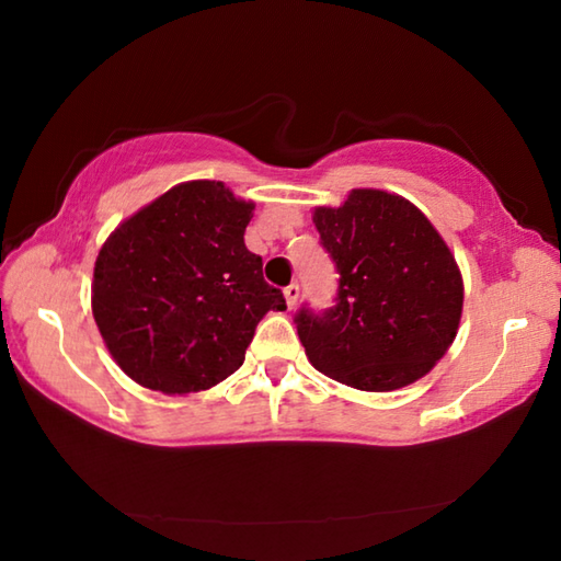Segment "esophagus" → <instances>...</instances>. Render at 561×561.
Returning a JSON list of instances; mask_svg holds the SVG:
<instances>
[{
  "mask_svg": "<svg viewBox=\"0 0 561 561\" xmlns=\"http://www.w3.org/2000/svg\"><path fill=\"white\" fill-rule=\"evenodd\" d=\"M284 299H287V307L294 309V304H297V299H299V284L297 282H291L289 287H284Z\"/></svg>",
  "mask_w": 561,
  "mask_h": 561,
  "instance_id": "obj_1",
  "label": "esophagus"
}]
</instances>
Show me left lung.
Masks as SVG:
<instances>
[{
    "mask_svg": "<svg viewBox=\"0 0 561 561\" xmlns=\"http://www.w3.org/2000/svg\"><path fill=\"white\" fill-rule=\"evenodd\" d=\"M319 242L339 272L334 307L294 314L311 366L358 391H396L440 360L458 334L462 277L415 205L383 190H354L314 213Z\"/></svg>",
    "mask_w": 561,
    "mask_h": 561,
    "instance_id": "1",
    "label": "left lung"
}]
</instances>
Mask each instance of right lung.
<instances>
[{
    "mask_svg": "<svg viewBox=\"0 0 561 561\" xmlns=\"http://www.w3.org/2000/svg\"><path fill=\"white\" fill-rule=\"evenodd\" d=\"M252 203L222 183H183L136 213L101 247L93 319L133 381L195 393L242 366L267 311L284 294L264 282L262 257L244 247Z\"/></svg>",
    "mask_w": 561,
    "mask_h": 561,
    "instance_id": "right-lung-1",
    "label": "right lung"
}]
</instances>
